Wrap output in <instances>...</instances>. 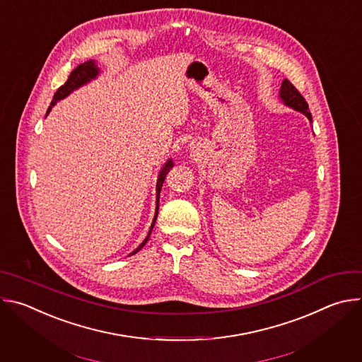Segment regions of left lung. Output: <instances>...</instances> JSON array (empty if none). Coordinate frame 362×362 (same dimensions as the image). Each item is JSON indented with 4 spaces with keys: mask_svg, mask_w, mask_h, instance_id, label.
Wrapping results in <instances>:
<instances>
[{
    "mask_svg": "<svg viewBox=\"0 0 362 362\" xmlns=\"http://www.w3.org/2000/svg\"><path fill=\"white\" fill-rule=\"evenodd\" d=\"M279 98L285 106L305 115L308 117V120L313 123V116H311V113H309L308 103L300 95V93L295 88V86L286 78L282 81V86H281V90H279Z\"/></svg>",
    "mask_w": 362,
    "mask_h": 362,
    "instance_id": "1",
    "label": "left lung"
}]
</instances>
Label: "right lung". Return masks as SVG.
I'll use <instances>...</instances> for the list:
<instances>
[{
    "instance_id": "add662e5",
    "label": "right lung",
    "mask_w": 362,
    "mask_h": 362,
    "mask_svg": "<svg viewBox=\"0 0 362 362\" xmlns=\"http://www.w3.org/2000/svg\"><path fill=\"white\" fill-rule=\"evenodd\" d=\"M100 74V69H98V66L95 64V62L94 60H88V62H86V63H83V64H80V66H77V69H74L73 71H71V74H70V77H69V80L57 90V93L54 94V97H53V101H51V105H49V107H48V110H47V113H45V117L48 116V113L51 112V109H53V106H56L57 105V101H60V100H63V98H66L69 94H71L74 90H77V88H80L81 86H86L87 83H90L91 80H94L97 76ZM173 168V160L172 159H169L165 165H163V168L160 169V172H159V176H158V183H156V214H154V218H153V222H151V226H150V230H148V233H147V236H146V239L130 253V255H134V253H137L144 245H146V242L148 240V236H150V233H151V230H153V226H154V223H156V219H158V212H159V199H160V190H162V186H163V182H165V179H166V175L169 173V170ZM129 255V256H130Z\"/></svg>"
}]
</instances>
